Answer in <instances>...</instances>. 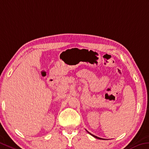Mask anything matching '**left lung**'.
Returning <instances> with one entry per match:
<instances>
[{
	"label": "left lung",
	"instance_id": "left-lung-1",
	"mask_svg": "<svg viewBox=\"0 0 149 149\" xmlns=\"http://www.w3.org/2000/svg\"><path fill=\"white\" fill-rule=\"evenodd\" d=\"M89 134H91V135H92L93 136H94V137L95 138H96V139H101V138H100V137H98V136H95V135H93V134H91L90 133H89Z\"/></svg>",
	"mask_w": 149,
	"mask_h": 149
}]
</instances>
